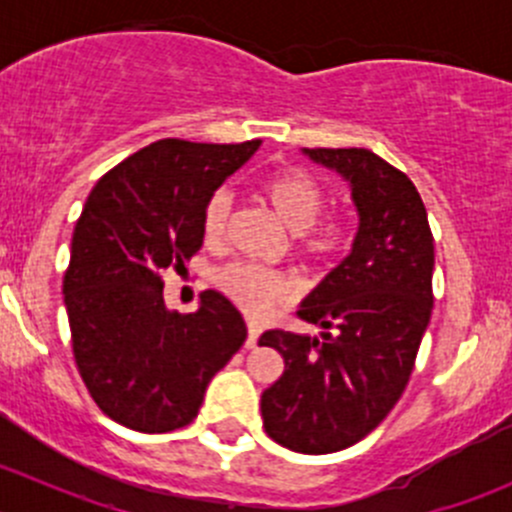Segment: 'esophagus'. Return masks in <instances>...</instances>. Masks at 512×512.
I'll list each match as a JSON object with an SVG mask.
<instances>
[{
    "label": "esophagus",
    "mask_w": 512,
    "mask_h": 512,
    "mask_svg": "<svg viewBox=\"0 0 512 512\" xmlns=\"http://www.w3.org/2000/svg\"><path fill=\"white\" fill-rule=\"evenodd\" d=\"M260 324L257 322H252V319H247V342H245V347L247 349H252L257 344V339H260Z\"/></svg>",
    "instance_id": "esophagus-1"
}]
</instances>
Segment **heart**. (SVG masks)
I'll return each mask as SVG.
<instances>
[{
	"instance_id": "1",
	"label": "heart",
	"mask_w": 512,
	"mask_h": 512,
	"mask_svg": "<svg viewBox=\"0 0 512 512\" xmlns=\"http://www.w3.org/2000/svg\"><path fill=\"white\" fill-rule=\"evenodd\" d=\"M260 195L275 218L294 235V247L302 257L314 262L329 260L349 245V227L342 215L319 218L324 193L317 180L302 168H282L267 175L260 185ZM232 198L227 190H218L208 198L200 218V230L208 245H220L227 235ZM215 285L240 309L250 314H265L277 304L287 302L292 285L280 272L232 262L218 270Z\"/></svg>"
}]
</instances>
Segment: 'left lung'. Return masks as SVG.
Returning a JSON list of instances; mask_svg holds the SVG:
<instances>
[{
  "label": "left lung",
  "mask_w": 512,
  "mask_h": 512,
  "mask_svg": "<svg viewBox=\"0 0 512 512\" xmlns=\"http://www.w3.org/2000/svg\"><path fill=\"white\" fill-rule=\"evenodd\" d=\"M352 188V252L299 307L322 339L270 329L285 359L262 391L272 441L297 453L342 451L374 431L404 394L433 309V235L409 175L366 148H304Z\"/></svg>",
  "instance_id": "8db88e82"
}]
</instances>
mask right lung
Returning <instances> with one entry per match:
<instances>
[{"label": "right lung", "mask_w": 512, "mask_h": 512, "mask_svg": "<svg viewBox=\"0 0 512 512\" xmlns=\"http://www.w3.org/2000/svg\"><path fill=\"white\" fill-rule=\"evenodd\" d=\"M257 148L163 138L108 170L86 200L64 304L81 379L121 426H188L210 379L245 342V319L215 289L200 294L198 312H170L160 272L180 270L203 247L205 203Z\"/></svg>", "instance_id": "obj_1"}]
</instances>
